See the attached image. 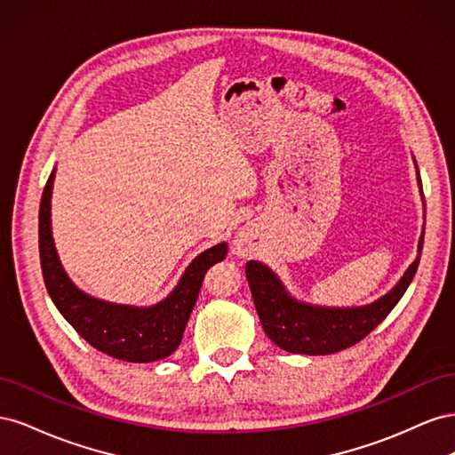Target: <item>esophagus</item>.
<instances>
[{"label":"esophagus","mask_w":455,"mask_h":455,"mask_svg":"<svg viewBox=\"0 0 455 455\" xmlns=\"http://www.w3.org/2000/svg\"><path fill=\"white\" fill-rule=\"evenodd\" d=\"M258 251V237L252 228L244 226L237 231L235 239H233V252L237 256H252Z\"/></svg>","instance_id":"obj_1"}]
</instances>
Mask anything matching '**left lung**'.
Here are the masks:
<instances>
[{"label":"left lung","instance_id":"8db88e82","mask_svg":"<svg viewBox=\"0 0 455 455\" xmlns=\"http://www.w3.org/2000/svg\"><path fill=\"white\" fill-rule=\"evenodd\" d=\"M418 169V164H416ZM419 194L423 197L418 171ZM423 233L418 243V256L391 291L368 306L323 307L299 301L288 294L281 279L261 261L246 264L254 306L267 338L288 353L330 355L359 343L374 330L398 304L418 271L423 249Z\"/></svg>","mask_w":455,"mask_h":455}]
</instances>
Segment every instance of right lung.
Returning a JSON list of instances; mask_svg holds the SVG:
<instances>
[{
    "mask_svg": "<svg viewBox=\"0 0 455 455\" xmlns=\"http://www.w3.org/2000/svg\"><path fill=\"white\" fill-rule=\"evenodd\" d=\"M52 180L54 171L39 204V259L52 304L81 338L114 359L151 363L174 353L199 298L204 273L226 258L228 244L220 243L201 252L188 266L174 291L156 306L134 307L92 298L70 281L54 249L51 231Z\"/></svg>",
    "mask_w": 455,
    "mask_h": 455,
    "instance_id": "1",
    "label": "right lung"
}]
</instances>
